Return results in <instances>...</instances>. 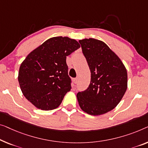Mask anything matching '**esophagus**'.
Returning <instances> with one entry per match:
<instances>
[{
  "label": "esophagus",
  "mask_w": 148,
  "mask_h": 148,
  "mask_svg": "<svg viewBox=\"0 0 148 148\" xmlns=\"http://www.w3.org/2000/svg\"><path fill=\"white\" fill-rule=\"evenodd\" d=\"M73 81H74V83L75 84H76L77 83H78V78H74L73 79Z\"/></svg>",
  "instance_id": "34e87169"
}]
</instances>
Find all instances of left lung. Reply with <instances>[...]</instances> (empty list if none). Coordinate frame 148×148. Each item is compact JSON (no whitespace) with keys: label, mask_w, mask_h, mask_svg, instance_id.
Returning a JSON list of instances; mask_svg holds the SVG:
<instances>
[{"label":"left lung","mask_w":148,"mask_h":148,"mask_svg":"<svg viewBox=\"0 0 148 148\" xmlns=\"http://www.w3.org/2000/svg\"><path fill=\"white\" fill-rule=\"evenodd\" d=\"M79 42L91 72L89 86L77 94L79 106L90 115L106 114L118 104L126 91V69L103 42L89 38Z\"/></svg>","instance_id":"8db88e82"}]
</instances>
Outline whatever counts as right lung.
I'll list each match as a JSON object with an SVG mask.
<instances>
[{
    "label": "right lung",
    "mask_w": 148,
    "mask_h": 148,
    "mask_svg": "<svg viewBox=\"0 0 148 148\" xmlns=\"http://www.w3.org/2000/svg\"><path fill=\"white\" fill-rule=\"evenodd\" d=\"M80 47L74 39L54 37L30 52L21 64L18 78L20 87L37 108H56L71 90L66 56Z\"/></svg>",
    "instance_id": "add662e5"
}]
</instances>
